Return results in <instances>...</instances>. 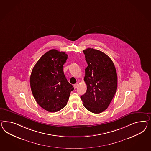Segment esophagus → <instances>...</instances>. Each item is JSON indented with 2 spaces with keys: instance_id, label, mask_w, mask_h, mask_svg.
Returning a JSON list of instances; mask_svg holds the SVG:
<instances>
[{
  "instance_id": "obj_1",
  "label": "esophagus",
  "mask_w": 151,
  "mask_h": 151,
  "mask_svg": "<svg viewBox=\"0 0 151 151\" xmlns=\"http://www.w3.org/2000/svg\"><path fill=\"white\" fill-rule=\"evenodd\" d=\"M78 84H75L74 85H73V87H74V88H78Z\"/></svg>"
}]
</instances>
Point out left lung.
Listing matches in <instances>:
<instances>
[{"instance_id":"8db88e82","label":"left lung","mask_w":151,"mask_h":151,"mask_svg":"<svg viewBox=\"0 0 151 151\" xmlns=\"http://www.w3.org/2000/svg\"><path fill=\"white\" fill-rule=\"evenodd\" d=\"M83 53L88 64L84 78L87 91L81 98L87 110L101 113L107 109L116 93L117 73L113 62L105 53L90 48Z\"/></svg>"}]
</instances>
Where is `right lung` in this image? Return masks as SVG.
Instances as JSON below:
<instances>
[{"label": "right lung", "mask_w": 151, "mask_h": 151, "mask_svg": "<svg viewBox=\"0 0 151 151\" xmlns=\"http://www.w3.org/2000/svg\"><path fill=\"white\" fill-rule=\"evenodd\" d=\"M68 55L56 49L43 55L34 66L30 76V86L36 101L49 112L64 108L74 88L68 81L63 65Z\"/></svg>", "instance_id": "add662e5"}]
</instances>
